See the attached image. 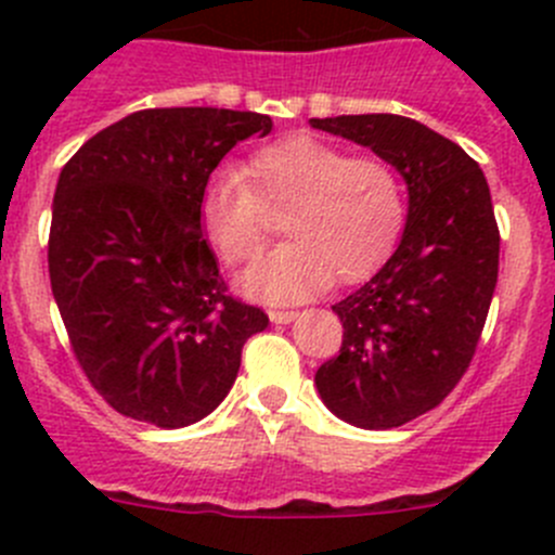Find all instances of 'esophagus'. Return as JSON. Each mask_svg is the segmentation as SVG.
Returning <instances> with one entry per match:
<instances>
[{"label":"esophagus","instance_id":"obj_1","mask_svg":"<svg viewBox=\"0 0 555 555\" xmlns=\"http://www.w3.org/2000/svg\"><path fill=\"white\" fill-rule=\"evenodd\" d=\"M268 317H271L273 324H289L298 319V311H282V309H271L268 311Z\"/></svg>","mask_w":555,"mask_h":555}]
</instances>
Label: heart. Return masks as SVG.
Here are the masks:
<instances>
[{
	"label": "heart",
	"instance_id": "heart-1",
	"mask_svg": "<svg viewBox=\"0 0 555 555\" xmlns=\"http://www.w3.org/2000/svg\"><path fill=\"white\" fill-rule=\"evenodd\" d=\"M405 188L389 160L351 155L313 137L257 150L238 171L206 182L198 222L228 268L255 262L271 244V217L293 242L251 268V298L300 300L330 282L357 284L384 266L405 225Z\"/></svg>",
	"mask_w": 555,
	"mask_h": 555
}]
</instances>
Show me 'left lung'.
I'll return each mask as SVG.
<instances>
[{
    "mask_svg": "<svg viewBox=\"0 0 555 555\" xmlns=\"http://www.w3.org/2000/svg\"><path fill=\"white\" fill-rule=\"evenodd\" d=\"M311 128L351 139L408 182L402 242L365 287L333 306L338 357L317 371L324 405L362 429H391L438 408L478 349L500 228L480 166L451 139L402 115H340Z\"/></svg>",
    "mask_w": 555,
    "mask_h": 555,
    "instance_id": "8db88e82",
    "label": "left lung"
}]
</instances>
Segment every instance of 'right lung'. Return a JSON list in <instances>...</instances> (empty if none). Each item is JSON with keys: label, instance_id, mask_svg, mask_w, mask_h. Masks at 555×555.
Returning a JSON list of instances; mask_svg holds the SVG:
<instances>
[{"label": "right lung", "instance_id": "1", "mask_svg": "<svg viewBox=\"0 0 555 555\" xmlns=\"http://www.w3.org/2000/svg\"><path fill=\"white\" fill-rule=\"evenodd\" d=\"M271 117L215 106L139 109L61 169L50 287L75 360L117 413L188 427L215 411L268 313L228 293L198 222L211 171Z\"/></svg>", "mask_w": 555, "mask_h": 555}]
</instances>
